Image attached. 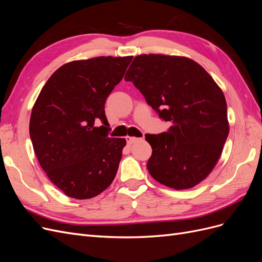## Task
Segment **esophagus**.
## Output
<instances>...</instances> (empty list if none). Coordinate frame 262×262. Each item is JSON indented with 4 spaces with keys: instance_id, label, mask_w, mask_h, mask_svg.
Masks as SVG:
<instances>
[{
    "instance_id": "obj_1",
    "label": "esophagus",
    "mask_w": 262,
    "mask_h": 262,
    "mask_svg": "<svg viewBox=\"0 0 262 262\" xmlns=\"http://www.w3.org/2000/svg\"><path fill=\"white\" fill-rule=\"evenodd\" d=\"M125 140H126V143H128V144L130 145V144L134 143V142H137V141L142 140V139H139V138H136V137H126Z\"/></svg>"
}]
</instances>
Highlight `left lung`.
Here are the masks:
<instances>
[{
    "label": "left lung",
    "instance_id": "1",
    "mask_svg": "<svg viewBox=\"0 0 262 262\" xmlns=\"http://www.w3.org/2000/svg\"><path fill=\"white\" fill-rule=\"evenodd\" d=\"M165 121L167 132L146 134L147 170L169 188L190 189L215 167L228 136L224 94L199 63L177 55L140 54L124 76Z\"/></svg>",
    "mask_w": 262,
    "mask_h": 262
}]
</instances>
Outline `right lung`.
Here are the masks:
<instances>
[{
    "mask_svg": "<svg viewBox=\"0 0 262 262\" xmlns=\"http://www.w3.org/2000/svg\"><path fill=\"white\" fill-rule=\"evenodd\" d=\"M131 60L97 57L66 63L35 102L29 134L38 162L70 198L91 199L116 177L126 142L107 136L105 102ZM97 122L104 125L96 127Z\"/></svg>",
    "mask_w": 262,
    "mask_h": 262,
    "instance_id": "obj_1",
    "label": "right lung"
}]
</instances>
